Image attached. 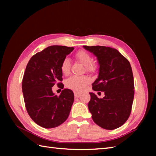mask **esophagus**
Here are the masks:
<instances>
[{
    "label": "esophagus",
    "instance_id": "esophagus-1",
    "mask_svg": "<svg viewBox=\"0 0 156 156\" xmlns=\"http://www.w3.org/2000/svg\"><path fill=\"white\" fill-rule=\"evenodd\" d=\"M74 96H75V97H77V98H78V97H80V92H77V91H74Z\"/></svg>",
    "mask_w": 156,
    "mask_h": 156
}]
</instances>
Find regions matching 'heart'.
Here are the masks:
<instances>
[{"label": "heart", "mask_w": 156, "mask_h": 156, "mask_svg": "<svg viewBox=\"0 0 156 156\" xmlns=\"http://www.w3.org/2000/svg\"><path fill=\"white\" fill-rule=\"evenodd\" d=\"M76 58L85 66L86 70L88 72L95 71V64L92 62V58L88 52L84 50L78 51L76 54ZM61 72L63 74L68 75L70 71V62L68 58H65L61 64ZM89 82V79L86 76H72L66 81V86L72 90H82L86 87Z\"/></svg>", "instance_id": "heart-1"}]
</instances>
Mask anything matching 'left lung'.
<instances>
[{
  "label": "left lung",
  "mask_w": 156,
  "mask_h": 156,
  "mask_svg": "<svg viewBox=\"0 0 156 156\" xmlns=\"http://www.w3.org/2000/svg\"><path fill=\"white\" fill-rule=\"evenodd\" d=\"M83 48L97 58L98 78L92 83V90L105 92L98 98L89 92V111L92 120L101 127L113 130L127 121L134 98V80L130 63L116 49L105 46Z\"/></svg>",
  "instance_id": "left-lung-1"
}]
</instances>
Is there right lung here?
Returning <instances> with one entry per match:
<instances>
[{
  "instance_id": "obj_1",
  "label": "right lung",
  "mask_w": 156,
  "mask_h": 156,
  "mask_svg": "<svg viewBox=\"0 0 156 156\" xmlns=\"http://www.w3.org/2000/svg\"><path fill=\"white\" fill-rule=\"evenodd\" d=\"M74 48L51 45L38 52L29 61L22 81L26 109L35 123L45 129L58 127L68 119L74 95L64 88L59 97L52 91L62 81L61 64ZM59 88L64 84L58 83Z\"/></svg>"
}]
</instances>
